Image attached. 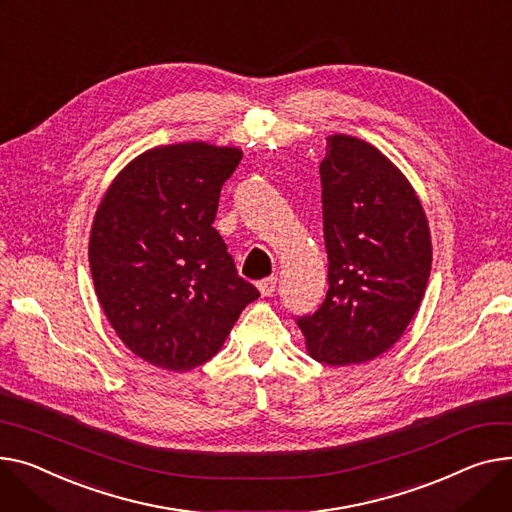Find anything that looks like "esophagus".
<instances>
[{
    "label": "esophagus",
    "mask_w": 512,
    "mask_h": 512,
    "mask_svg": "<svg viewBox=\"0 0 512 512\" xmlns=\"http://www.w3.org/2000/svg\"><path fill=\"white\" fill-rule=\"evenodd\" d=\"M276 286H278V278H274V276H271V278H263V280L257 282V288H259L261 296H274Z\"/></svg>",
    "instance_id": "esophagus-1"
}]
</instances>
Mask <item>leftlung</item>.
<instances>
[{
    "label": "left lung",
    "instance_id": "left-lung-1",
    "mask_svg": "<svg viewBox=\"0 0 512 512\" xmlns=\"http://www.w3.org/2000/svg\"><path fill=\"white\" fill-rule=\"evenodd\" d=\"M319 175L329 290L296 323L315 360L360 364L387 352L418 311L432 265L428 220L399 170L352 135L327 138Z\"/></svg>",
    "mask_w": 512,
    "mask_h": 512
}]
</instances>
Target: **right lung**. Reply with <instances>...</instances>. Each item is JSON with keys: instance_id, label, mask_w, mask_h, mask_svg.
<instances>
[{"instance_id": "obj_1", "label": "right lung", "mask_w": 512, "mask_h": 512, "mask_svg": "<svg viewBox=\"0 0 512 512\" xmlns=\"http://www.w3.org/2000/svg\"><path fill=\"white\" fill-rule=\"evenodd\" d=\"M241 160V150L203 142L154 148L121 170L96 212V296L123 344L154 366L208 362L259 298L214 228Z\"/></svg>"}]
</instances>
